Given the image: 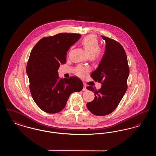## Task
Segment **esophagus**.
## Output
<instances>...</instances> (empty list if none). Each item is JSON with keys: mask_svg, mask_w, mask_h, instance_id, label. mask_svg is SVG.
I'll return each instance as SVG.
<instances>
[{"mask_svg": "<svg viewBox=\"0 0 156 156\" xmlns=\"http://www.w3.org/2000/svg\"><path fill=\"white\" fill-rule=\"evenodd\" d=\"M83 91H87V86L85 85H83V88L82 89Z\"/></svg>", "mask_w": 156, "mask_h": 156, "instance_id": "obj_1", "label": "esophagus"}]
</instances>
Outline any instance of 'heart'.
Segmentation results:
<instances>
[{
	"instance_id": "heart-1",
	"label": "heart",
	"mask_w": 156,
	"mask_h": 156,
	"mask_svg": "<svg viewBox=\"0 0 156 156\" xmlns=\"http://www.w3.org/2000/svg\"><path fill=\"white\" fill-rule=\"evenodd\" d=\"M82 44L90 57H94L95 55L99 57L101 55L99 43L96 36L90 35L85 37L82 41ZM88 71V68L86 67L78 66L76 68V73L79 76H82Z\"/></svg>"
}]
</instances>
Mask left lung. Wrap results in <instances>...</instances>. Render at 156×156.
<instances>
[{"mask_svg":"<svg viewBox=\"0 0 156 156\" xmlns=\"http://www.w3.org/2000/svg\"><path fill=\"white\" fill-rule=\"evenodd\" d=\"M106 43L105 50L98 67L90 76L96 81L102 82L101 89L89 86L87 89L95 94L94 99L87 104L89 111L97 116H105L118 106L127 90L129 75L126 52L115 40L102 36Z\"/></svg>","mask_w":156,"mask_h":156,"instance_id":"obj_1","label":"left lung"}]
</instances>
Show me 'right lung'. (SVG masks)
<instances>
[{
    "mask_svg": "<svg viewBox=\"0 0 156 156\" xmlns=\"http://www.w3.org/2000/svg\"><path fill=\"white\" fill-rule=\"evenodd\" d=\"M75 33H59L43 37L30 52L26 73L31 96L43 111L55 113L62 111L70 95L81 91L83 85L76 76L59 79L58 69L66 62L69 48L81 38Z\"/></svg>",
    "mask_w": 156,
    "mask_h": 156,
    "instance_id": "right-lung-1",
    "label": "right lung"
}]
</instances>
